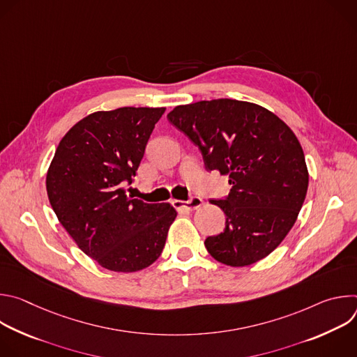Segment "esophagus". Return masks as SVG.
<instances>
[{
	"mask_svg": "<svg viewBox=\"0 0 357 357\" xmlns=\"http://www.w3.org/2000/svg\"><path fill=\"white\" fill-rule=\"evenodd\" d=\"M172 205L178 212H192L196 211L203 205V199L199 196H193L190 200L183 202V200H172Z\"/></svg>",
	"mask_w": 357,
	"mask_h": 357,
	"instance_id": "obj_1",
	"label": "esophagus"
}]
</instances>
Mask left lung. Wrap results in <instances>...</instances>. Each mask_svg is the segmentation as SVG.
Returning <instances> with one entry per match:
<instances>
[{
    "label": "left lung",
    "instance_id": "obj_1",
    "mask_svg": "<svg viewBox=\"0 0 357 357\" xmlns=\"http://www.w3.org/2000/svg\"><path fill=\"white\" fill-rule=\"evenodd\" d=\"M168 120L199 146L208 171L229 175V196L211 200L226 215L225 231L205 240L211 256L230 267L267 257L292 229L308 190L292 130L270 110L231 98L176 106Z\"/></svg>",
    "mask_w": 357,
    "mask_h": 357
}]
</instances>
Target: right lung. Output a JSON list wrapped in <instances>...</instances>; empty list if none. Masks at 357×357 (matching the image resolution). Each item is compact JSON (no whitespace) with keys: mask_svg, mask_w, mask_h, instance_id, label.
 I'll return each mask as SVG.
<instances>
[{"mask_svg":"<svg viewBox=\"0 0 357 357\" xmlns=\"http://www.w3.org/2000/svg\"><path fill=\"white\" fill-rule=\"evenodd\" d=\"M165 107L96 112L61 139L46 174L58 220L103 268L135 273L162 252L176 211L126 193Z\"/></svg>","mask_w":357,"mask_h":357,"instance_id":"obj_1","label":"right lung"}]
</instances>
